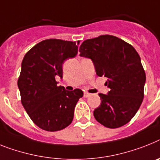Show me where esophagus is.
Listing matches in <instances>:
<instances>
[{
	"instance_id": "obj_1",
	"label": "esophagus",
	"mask_w": 160,
	"mask_h": 160,
	"mask_svg": "<svg viewBox=\"0 0 160 160\" xmlns=\"http://www.w3.org/2000/svg\"><path fill=\"white\" fill-rule=\"evenodd\" d=\"M91 93H89V92H84V98H88V97H90Z\"/></svg>"
}]
</instances>
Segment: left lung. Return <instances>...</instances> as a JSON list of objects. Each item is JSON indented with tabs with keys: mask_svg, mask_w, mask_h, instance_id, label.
Masks as SVG:
<instances>
[{
	"mask_svg": "<svg viewBox=\"0 0 160 160\" xmlns=\"http://www.w3.org/2000/svg\"><path fill=\"white\" fill-rule=\"evenodd\" d=\"M80 56L92 60L96 74L107 78L111 90L99 93L100 106L93 111L98 122L116 128L132 119L144 98L146 74L141 58L131 45L111 35L84 41Z\"/></svg>",
	"mask_w": 160,
	"mask_h": 160,
	"instance_id": "left-lung-1",
	"label": "left lung"
}]
</instances>
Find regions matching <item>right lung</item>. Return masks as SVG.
Listing matches in <instances>:
<instances>
[{
  "mask_svg": "<svg viewBox=\"0 0 160 160\" xmlns=\"http://www.w3.org/2000/svg\"><path fill=\"white\" fill-rule=\"evenodd\" d=\"M79 41L49 39L41 41L25 54L18 87L28 115L39 128L49 132L65 128L72 122L76 103L83 91L66 90L55 79L62 78V65L76 57Z\"/></svg>",
  "mask_w": 160,
  "mask_h": 160,
  "instance_id": "1",
  "label": "right lung"
}]
</instances>
